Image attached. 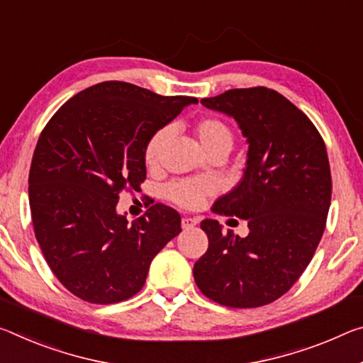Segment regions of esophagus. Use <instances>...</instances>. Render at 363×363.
<instances>
[{
  "label": "esophagus",
  "mask_w": 363,
  "mask_h": 363,
  "mask_svg": "<svg viewBox=\"0 0 363 363\" xmlns=\"http://www.w3.org/2000/svg\"><path fill=\"white\" fill-rule=\"evenodd\" d=\"M199 221L197 220H195V218H189V216H184L182 218V228L184 229H191V228H194L195 226V224H197Z\"/></svg>",
  "instance_id": "34e87169"
}]
</instances>
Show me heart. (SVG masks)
Instances as JSON below:
<instances>
[{
    "label": "heart",
    "mask_w": 363,
    "mask_h": 363,
    "mask_svg": "<svg viewBox=\"0 0 363 363\" xmlns=\"http://www.w3.org/2000/svg\"><path fill=\"white\" fill-rule=\"evenodd\" d=\"M194 132L197 135L200 147L206 155L213 152L228 153L233 148L234 132L226 121L216 116H205L194 124ZM171 128L164 125L153 132L143 147V160L148 168H157L161 161V155L169 140ZM215 184L208 179H177L166 187V199L171 200L181 208H194L205 197L215 194Z\"/></svg>",
    "instance_id": "heart-1"
}]
</instances>
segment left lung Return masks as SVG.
I'll return each mask as SVG.
<instances>
[{"instance_id":"1","label":"left lung","mask_w":363,"mask_h":363,"mask_svg":"<svg viewBox=\"0 0 363 363\" xmlns=\"http://www.w3.org/2000/svg\"><path fill=\"white\" fill-rule=\"evenodd\" d=\"M202 105L233 116L249 142L242 181L211 211L247 220L250 233L200 223L208 249L194 264L195 284L221 306H267L296 284L323 235L333 189L323 137L273 89H233Z\"/></svg>"}]
</instances>
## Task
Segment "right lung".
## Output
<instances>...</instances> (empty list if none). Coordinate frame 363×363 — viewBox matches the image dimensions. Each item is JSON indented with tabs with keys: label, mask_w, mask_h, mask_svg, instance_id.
<instances>
[{
	"label": "right lung",
	"mask_w": 363,
	"mask_h": 363,
	"mask_svg": "<svg viewBox=\"0 0 363 363\" xmlns=\"http://www.w3.org/2000/svg\"><path fill=\"white\" fill-rule=\"evenodd\" d=\"M194 96H161L108 80L67 100L40 134L28 172L33 233L51 272L90 303L128 301L155 255L181 233L174 208L155 203L129 224L119 195L139 191L143 147Z\"/></svg>",
	"instance_id": "1"
}]
</instances>
